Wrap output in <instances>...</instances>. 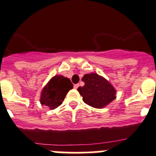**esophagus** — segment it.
<instances>
[{
  "label": "esophagus",
  "instance_id": "1",
  "mask_svg": "<svg viewBox=\"0 0 156 156\" xmlns=\"http://www.w3.org/2000/svg\"><path fill=\"white\" fill-rule=\"evenodd\" d=\"M78 86H79V85H78V84H74V89H78Z\"/></svg>",
  "mask_w": 156,
  "mask_h": 156
}]
</instances>
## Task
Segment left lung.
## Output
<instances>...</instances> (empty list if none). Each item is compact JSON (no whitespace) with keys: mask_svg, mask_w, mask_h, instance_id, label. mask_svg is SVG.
<instances>
[{"mask_svg":"<svg viewBox=\"0 0 156 156\" xmlns=\"http://www.w3.org/2000/svg\"><path fill=\"white\" fill-rule=\"evenodd\" d=\"M84 86L78 88L86 104L94 108L106 106L116 98V90L110 82L96 73L86 74L82 78Z\"/></svg>","mask_w":156,"mask_h":156,"instance_id":"8db88e82","label":"left lung"}]
</instances>
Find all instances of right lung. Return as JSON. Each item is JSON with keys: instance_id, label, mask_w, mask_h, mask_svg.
<instances>
[{"instance_id": "right-lung-1", "label": "right lung", "mask_w": 156, "mask_h": 156, "mask_svg": "<svg viewBox=\"0 0 156 156\" xmlns=\"http://www.w3.org/2000/svg\"><path fill=\"white\" fill-rule=\"evenodd\" d=\"M71 89L73 84L69 78L62 75L54 76L42 90L40 103L50 109H55L62 104L66 94Z\"/></svg>"}]
</instances>
